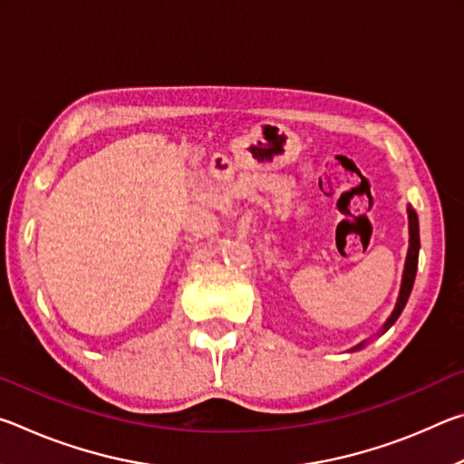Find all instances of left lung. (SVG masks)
Segmentation results:
<instances>
[{"instance_id": "1", "label": "left lung", "mask_w": 464, "mask_h": 464, "mask_svg": "<svg viewBox=\"0 0 464 464\" xmlns=\"http://www.w3.org/2000/svg\"><path fill=\"white\" fill-rule=\"evenodd\" d=\"M407 218H410V247H407V257H405V268H403V278H401V288H399V296L395 303V309L389 315V319L384 321V325L381 327V334L387 332V329L395 324L401 315V311L405 309L407 298L411 295L413 288V280H415V272H418V256H420V221H418V213L411 208V204H407ZM366 342H360L358 345L352 348V352H356L360 348H364Z\"/></svg>"}]
</instances>
